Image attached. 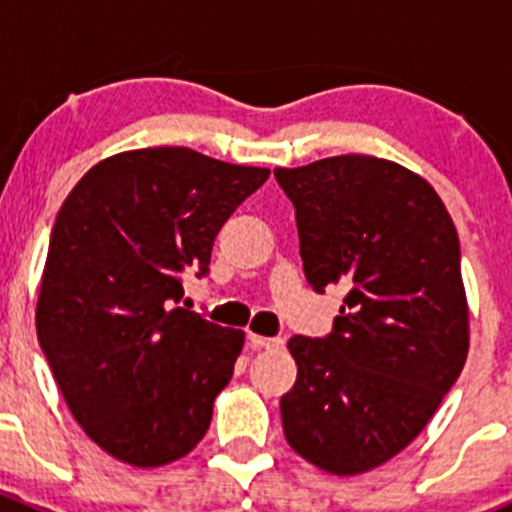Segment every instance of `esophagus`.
Listing matches in <instances>:
<instances>
[{
    "label": "esophagus",
    "mask_w": 512,
    "mask_h": 512,
    "mask_svg": "<svg viewBox=\"0 0 512 512\" xmlns=\"http://www.w3.org/2000/svg\"><path fill=\"white\" fill-rule=\"evenodd\" d=\"M247 342H250L252 349H280L282 339L280 337H260V334H247Z\"/></svg>",
    "instance_id": "34e87169"
}]
</instances>
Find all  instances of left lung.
<instances>
[{
  "label": "left lung",
  "mask_w": 512,
  "mask_h": 512,
  "mask_svg": "<svg viewBox=\"0 0 512 512\" xmlns=\"http://www.w3.org/2000/svg\"><path fill=\"white\" fill-rule=\"evenodd\" d=\"M275 178L307 282L347 289L332 334L287 342L285 438L312 466L356 476L414 441L466 364L458 232L431 183L391 160L349 153Z\"/></svg>",
  "instance_id": "left-lung-1"
}]
</instances>
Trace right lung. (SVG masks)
<instances>
[{
  "label": "right lung",
  "mask_w": 512,
  "mask_h": 512,
  "mask_svg": "<svg viewBox=\"0 0 512 512\" xmlns=\"http://www.w3.org/2000/svg\"><path fill=\"white\" fill-rule=\"evenodd\" d=\"M267 175L141 148L96 163L61 205L36 334L66 406L108 456L158 468L208 431L245 332L175 304L185 272H208L220 227Z\"/></svg>",
  "instance_id": "1"
}]
</instances>
